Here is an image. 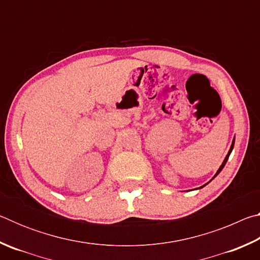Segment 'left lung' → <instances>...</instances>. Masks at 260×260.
<instances>
[{
	"instance_id": "1",
	"label": "left lung",
	"mask_w": 260,
	"mask_h": 260,
	"mask_svg": "<svg viewBox=\"0 0 260 260\" xmlns=\"http://www.w3.org/2000/svg\"><path fill=\"white\" fill-rule=\"evenodd\" d=\"M234 142H235V140L233 141V143H232V146H231V149H230V151H228V153H227V156H226V158H225V160H223V162L221 164V166L219 167V170H218V172L215 173V175L214 177H217V175L220 173V171H221L222 169H223V166L226 165V162H227V160H228V157H230V155H231V152H232V150H233V148H234ZM202 188V187H201Z\"/></svg>"
}]
</instances>
